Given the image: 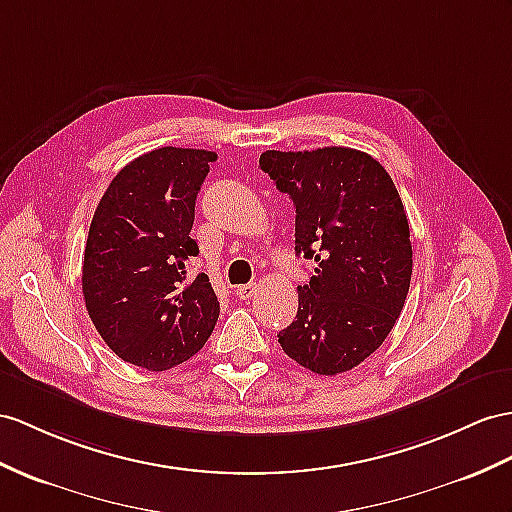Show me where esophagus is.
I'll return each mask as SVG.
<instances>
[{"mask_svg": "<svg viewBox=\"0 0 512 512\" xmlns=\"http://www.w3.org/2000/svg\"><path fill=\"white\" fill-rule=\"evenodd\" d=\"M256 289H258L256 284H241V286H236L234 293L239 299H252L256 295Z\"/></svg>", "mask_w": 512, "mask_h": 512, "instance_id": "obj_1", "label": "esophagus"}]
</instances>
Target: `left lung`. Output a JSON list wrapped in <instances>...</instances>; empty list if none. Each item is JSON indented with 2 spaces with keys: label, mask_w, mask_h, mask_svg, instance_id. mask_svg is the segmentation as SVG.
<instances>
[{
  "label": "left lung",
  "mask_w": 512,
  "mask_h": 512,
  "mask_svg": "<svg viewBox=\"0 0 512 512\" xmlns=\"http://www.w3.org/2000/svg\"><path fill=\"white\" fill-rule=\"evenodd\" d=\"M260 169L295 206V254L315 263L297 286L286 356L319 376L363 363L400 317L413 273L402 197L376 158L352 147L260 154Z\"/></svg>",
  "instance_id": "left-lung-1"
}]
</instances>
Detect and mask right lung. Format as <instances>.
I'll return each instance as SVG.
<instances>
[{
  "label": "right lung",
  "mask_w": 512,
  "mask_h": 512,
  "mask_svg": "<svg viewBox=\"0 0 512 512\" xmlns=\"http://www.w3.org/2000/svg\"><path fill=\"white\" fill-rule=\"evenodd\" d=\"M215 152L158 147L123 167L97 204L86 239L82 293L99 336L121 360L165 371L202 350L219 319L206 273L186 263L195 199Z\"/></svg>",
  "instance_id": "obj_1"
}]
</instances>
